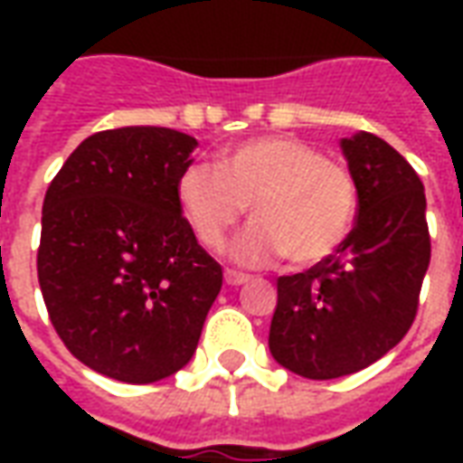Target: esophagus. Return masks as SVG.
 Instances as JSON below:
<instances>
[{
  "mask_svg": "<svg viewBox=\"0 0 463 463\" xmlns=\"http://www.w3.org/2000/svg\"><path fill=\"white\" fill-rule=\"evenodd\" d=\"M225 285H231V288H238V285H242V282H248L250 278L245 275V272H235V270H225Z\"/></svg>",
  "mask_w": 463,
  "mask_h": 463,
  "instance_id": "34e87169",
  "label": "esophagus"
}]
</instances>
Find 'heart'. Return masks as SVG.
<instances>
[{"instance_id":"b5f03b06","label":"heart","mask_w":463,"mask_h":463,"mask_svg":"<svg viewBox=\"0 0 463 463\" xmlns=\"http://www.w3.org/2000/svg\"><path fill=\"white\" fill-rule=\"evenodd\" d=\"M175 198L195 238L218 250L250 208L252 225L232 245L242 265L285 255L315 265L347 241L359 205L357 181L345 163L288 136L252 138L215 163H191L175 181Z\"/></svg>"}]
</instances>
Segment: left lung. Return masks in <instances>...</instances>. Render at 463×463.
Masks as SVG:
<instances>
[{
    "label": "left lung",
    "mask_w": 463,
    "mask_h": 463,
    "mask_svg": "<svg viewBox=\"0 0 463 463\" xmlns=\"http://www.w3.org/2000/svg\"><path fill=\"white\" fill-rule=\"evenodd\" d=\"M357 222L330 258L278 278L270 352L307 379L354 374L397 347L417 317L431 258L427 198L414 168L367 131L342 138Z\"/></svg>",
    "instance_id": "1"
}]
</instances>
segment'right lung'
Returning <instances> with one entry per match:
<instances>
[{"label":"right lung","instance_id":"obj_1","mask_svg":"<svg viewBox=\"0 0 463 463\" xmlns=\"http://www.w3.org/2000/svg\"><path fill=\"white\" fill-rule=\"evenodd\" d=\"M195 146L161 126L99 131L44 195L36 272L49 320L104 377L151 384L185 367L222 288L175 198Z\"/></svg>","mask_w":463,"mask_h":463}]
</instances>
